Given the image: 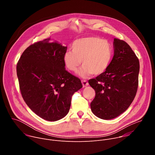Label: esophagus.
Returning <instances> with one entry per match:
<instances>
[{
  "label": "esophagus",
  "instance_id": "34e87169",
  "mask_svg": "<svg viewBox=\"0 0 155 155\" xmlns=\"http://www.w3.org/2000/svg\"><path fill=\"white\" fill-rule=\"evenodd\" d=\"M81 83H82L83 87H86L88 85V82H87L86 80H82Z\"/></svg>",
  "mask_w": 155,
  "mask_h": 155
}]
</instances>
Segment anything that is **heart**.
<instances>
[{"label": "heart", "mask_w": 155, "mask_h": 155, "mask_svg": "<svg viewBox=\"0 0 155 155\" xmlns=\"http://www.w3.org/2000/svg\"><path fill=\"white\" fill-rule=\"evenodd\" d=\"M72 51L65 52L64 63L70 71L75 72L81 65L80 76H100L108 69L113 57V48L108 41L97 37H88L75 40Z\"/></svg>", "instance_id": "b5f03b06"}]
</instances>
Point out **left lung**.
I'll return each instance as SVG.
<instances>
[{
  "label": "left lung",
  "instance_id": "left-lung-1",
  "mask_svg": "<svg viewBox=\"0 0 155 155\" xmlns=\"http://www.w3.org/2000/svg\"><path fill=\"white\" fill-rule=\"evenodd\" d=\"M114 56L107 71L88 83L96 92L93 113L103 120L118 117L133 101L139 85V61L128 44L114 38Z\"/></svg>",
  "mask_w": 155,
  "mask_h": 155
}]
</instances>
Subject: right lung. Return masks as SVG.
<instances>
[{"instance_id": "1", "label": "right lung", "mask_w": 155, "mask_h": 155, "mask_svg": "<svg viewBox=\"0 0 155 155\" xmlns=\"http://www.w3.org/2000/svg\"><path fill=\"white\" fill-rule=\"evenodd\" d=\"M50 38L35 42L21 54L16 65L19 90L25 102L40 118L59 120L69 111L81 80L65 69L67 47Z\"/></svg>"}]
</instances>
